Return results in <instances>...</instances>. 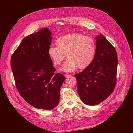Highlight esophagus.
<instances>
[{
    "instance_id": "obj_1",
    "label": "esophagus",
    "mask_w": 133,
    "mask_h": 133,
    "mask_svg": "<svg viewBox=\"0 0 133 133\" xmlns=\"http://www.w3.org/2000/svg\"><path fill=\"white\" fill-rule=\"evenodd\" d=\"M71 75H68V74H66V75H65V77L66 78H68V77H69L70 76H71Z\"/></svg>"
}]
</instances>
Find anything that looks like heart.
Masks as SVG:
<instances>
[{
	"label": "heart",
	"instance_id": "heart-1",
	"mask_svg": "<svg viewBox=\"0 0 133 133\" xmlns=\"http://www.w3.org/2000/svg\"><path fill=\"white\" fill-rule=\"evenodd\" d=\"M57 47L51 46L48 54L55 66H59L66 57L68 59L61 68L66 72H72L77 67L85 69L92 62L96 46L92 37L78 33L62 36L55 42Z\"/></svg>",
	"mask_w": 133,
	"mask_h": 133
}]
</instances>
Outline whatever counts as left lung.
Wrapping results in <instances>:
<instances>
[{"label": "left lung", "mask_w": 133, "mask_h": 133, "mask_svg": "<svg viewBox=\"0 0 133 133\" xmlns=\"http://www.w3.org/2000/svg\"><path fill=\"white\" fill-rule=\"evenodd\" d=\"M96 39V51L92 63L75 75L79 97L84 104L90 106L105 100L114 91L116 83V51L102 34Z\"/></svg>", "instance_id": "left-lung-1"}]
</instances>
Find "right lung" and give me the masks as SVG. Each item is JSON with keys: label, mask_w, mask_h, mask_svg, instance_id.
<instances>
[{"label": "right lung", "mask_w": 133, "mask_h": 133, "mask_svg": "<svg viewBox=\"0 0 133 133\" xmlns=\"http://www.w3.org/2000/svg\"><path fill=\"white\" fill-rule=\"evenodd\" d=\"M51 32L47 28L25 37L13 53L11 68L17 89L30 105L50 110L57 106L65 80L56 69L48 54Z\"/></svg>", "instance_id": "add662e5"}]
</instances>
